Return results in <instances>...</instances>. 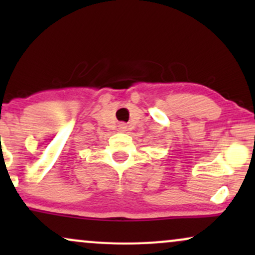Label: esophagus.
<instances>
[{"mask_svg":"<svg viewBox=\"0 0 255 255\" xmlns=\"http://www.w3.org/2000/svg\"><path fill=\"white\" fill-rule=\"evenodd\" d=\"M119 130L122 131V133H125V131L127 130V125L124 124V122H121V124L119 125Z\"/></svg>","mask_w":255,"mask_h":255,"instance_id":"34e87169","label":"esophagus"}]
</instances>
